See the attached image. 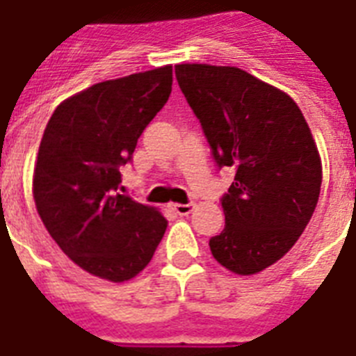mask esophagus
Masks as SVG:
<instances>
[{"mask_svg":"<svg viewBox=\"0 0 356 356\" xmlns=\"http://www.w3.org/2000/svg\"><path fill=\"white\" fill-rule=\"evenodd\" d=\"M193 208H195V204L187 202V204H170V209L178 213V216H187V213H191Z\"/></svg>","mask_w":356,"mask_h":356,"instance_id":"esophagus-1","label":"esophagus"}]
</instances>
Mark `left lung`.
<instances>
[{"mask_svg":"<svg viewBox=\"0 0 356 356\" xmlns=\"http://www.w3.org/2000/svg\"><path fill=\"white\" fill-rule=\"evenodd\" d=\"M175 70L217 165L236 169L211 254L236 275H256L296 245L316 209L323 172L312 131L290 96L241 68Z\"/></svg>","mask_w":356,"mask_h":356,"instance_id":"left-lung-1","label":"left lung"}]
</instances>
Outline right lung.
<instances>
[{
	"label": "right lung",
	"mask_w": 356,
	"mask_h": 356,
	"mask_svg": "<svg viewBox=\"0 0 356 356\" xmlns=\"http://www.w3.org/2000/svg\"><path fill=\"white\" fill-rule=\"evenodd\" d=\"M172 90V66L107 79L60 102L44 129L33 198L74 264L124 282L150 264L167 230L152 206L118 193L120 167Z\"/></svg>",
	"instance_id": "1"
}]
</instances>
